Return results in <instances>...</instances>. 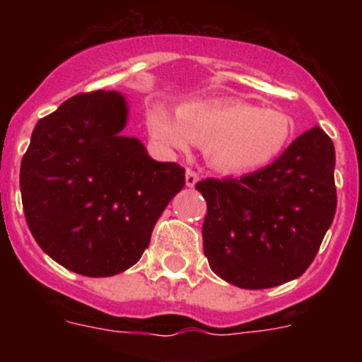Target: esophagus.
Returning a JSON list of instances; mask_svg holds the SVG:
<instances>
[{
  "mask_svg": "<svg viewBox=\"0 0 362 362\" xmlns=\"http://www.w3.org/2000/svg\"><path fill=\"white\" fill-rule=\"evenodd\" d=\"M197 179H199L197 172L192 170V168H187V174H185V181H187V187H194V185L197 183Z\"/></svg>",
  "mask_w": 362,
  "mask_h": 362,
  "instance_id": "34e87169",
  "label": "esophagus"
}]
</instances>
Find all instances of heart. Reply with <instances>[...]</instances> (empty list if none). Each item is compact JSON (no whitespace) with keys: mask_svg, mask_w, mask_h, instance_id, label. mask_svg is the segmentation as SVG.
<instances>
[{"mask_svg":"<svg viewBox=\"0 0 362 362\" xmlns=\"http://www.w3.org/2000/svg\"><path fill=\"white\" fill-rule=\"evenodd\" d=\"M146 129L166 150L204 145L210 165L230 174L261 170L279 159L292 139L290 116L248 101H196L179 107L177 119L161 105L146 112Z\"/></svg>","mask_w":362,"mask_h":362,"instance_id":"heart-1","label":"heart"}]
</instances>
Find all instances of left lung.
I'll list each match as a JSON object with an SVG mask.
<instances>
[{"instance_id":"8db88e82","label":"left lung","mask_w":362,"mask_h":362,"mask_svg":"<svg viewBox=\"0 0 362 362\" xmlns=\"http://www.w3.org/2000/svg\"><path fill=\"white\" fill-rule=\"evenodd\" d=\"M334 166V143L313 127L254 174L197 181L206 199L203 250L210 268L246 290L303 276L337 209Z\"/></svg>"}]
</instances>
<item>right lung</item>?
<instances>
[{"label":"right lung","instance_id":"right-lung-1","mask_svg":"<svg viewBox=\"0 0 362 362\" xmlns=\"http://www.w3.org/2000/svg\"><path fill=\"white\" fill-rule=\"evenodd\" d=\"M127 123L123 95L94 90L37 121L21 159L27 225L45 254L88 277L139 261L153 225L185 187V168L153 161Z\"/></svg>","mask_w":362,"mask_h":362}]
</instances>
